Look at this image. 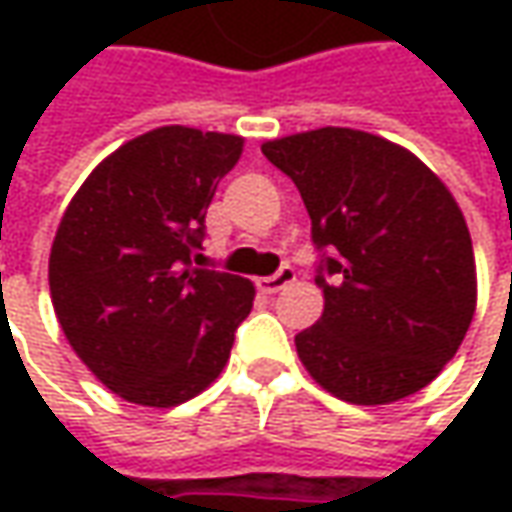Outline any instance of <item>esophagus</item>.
Wrapping results in <instances>:
<instances>
[{"label":"esophagus","mask_w":512,"mask_h":512,"mask_svg":"<svg viewBox=\"0 0 512 512\" xmlns=\"http://www.w3.org/2000/svg\"><path fill=\"white\" fill-rule=\"evenodd\" d=\"M296 279V270L290 265H282L273 276H265V279H256V287L262 290V293H279L282 287H287L290 282Z\"/></svg>","instance_id":"esophagus-1"}]
</instances>
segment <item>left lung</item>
Here are the masks:
<instances>
[{"instance_id":"left-lung-1","label":"left lung","mask_w":512,"mask_h":512,"mask_svg":"<svg viewBox=\"0 0 512 512\" xmlns=\"http://www.w3.org/2000/svg\"><path fill=\"white\" fill-rule=\"evenodd\" d=\"M299 187L322 262L325 313L296 336L327 393L390 404L422 390L476 313V259L462 210L410 150L353 128L262 145Z\"/></svg>"}]
</instances>
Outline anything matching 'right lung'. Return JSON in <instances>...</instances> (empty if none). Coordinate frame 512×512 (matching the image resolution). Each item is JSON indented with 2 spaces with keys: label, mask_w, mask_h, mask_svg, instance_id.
<instances>
[{
  "label": "right lung",
  "mask_w": 512,
  "mask_h": 512,
  "mask_svg": "<svg viewBox=\"0 0 512 512\" xmlns=\"http://www.w3.org/2000/svg\"><path fill=\"white\" fill-rule=\"evenodd\" d=\"M242 136L156 128L99 162L50 247V299L90 373L145 407H176L230 359L253 285L196 267L205 213Z\"/></svg>",
  "instance_id": "right-lung-1"
}]
</instances>
